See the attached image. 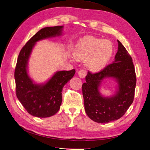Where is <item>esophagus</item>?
I'll use <instances>...</instances> for the list:
<instances>
[{"instance_id": "1", "label": "esophagus", "mask_w": 150, "mask_h": 150, "mask_svg": "<svg viewBox=\"0 0 150 150\" xmlns=\"http://www.w3.org/2000/svg\"><path fill=\"white\" fill-rule=\"evenodd\" d=\"M87 74V72L85 69H80L78 71V75L81 78H85V76Z\"/></svg>"}]
</instances>
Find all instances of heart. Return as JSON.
Here are the masks:
<instances>
[{"mask_svg":"<svg viewBox=\"0 0 150 150\" xmlns=\"http://www.w3.org/2000/svg\"><path fill=\"white\" fill-rule=\"evenodd\" d=\"M112 53L113 46L110 40L88 37L76 46L74 56L78 60L84 59V65L90 71H97L106 65Z\"/></svg>","mask_w":150,"mask_h":150,"instance_id":"b5f03b06","label":"heart"}]
</instances>
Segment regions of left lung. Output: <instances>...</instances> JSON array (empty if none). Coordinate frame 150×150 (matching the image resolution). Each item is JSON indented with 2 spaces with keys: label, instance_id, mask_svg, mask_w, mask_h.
<instances>
[{
  "label": "left lung",
  "instance_id": "8db88e82",
  "mask_svg": "<svg viewBox=\"0 0 150 150\" xmlns=\"http://www.w3.org/2000/svg\"><path fill=\"white\" fill-rule=\"evenodd\" d=\"M118 50L114 62L92 73L89 71L82 85L86 114L95 122L106 123L123 116L133 102L137 83L132 57L118 40ZM107 76L117 79L119 90L112 97H102L98 92L102 81Z\"/></svg>",
  "mask_w": 150,
  "mask_h": 150
}]
</instances>
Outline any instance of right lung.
Instances as JSON below:
<instances>
[{
  "mask_svg": "<svg viewBox=\"0 0 150 150\" xmlns=\"http://www.w3.org/2000/svg\"><path fill=\"white\" fill-rule=\"evenodd\" d=\"M62 26L47 27L38 31L21 50L14 72L16 96L30 115L39 117L54 115L60 109L64 86L75 74V69L58 71L44 85L33 83L27 66L35 43L61 34Z\"/></svg>",
  "mask_w": 150,
  "mask_h": 150,
  "instance_id": "add662e5",
  "label": "right lung"
}]
</instances>
